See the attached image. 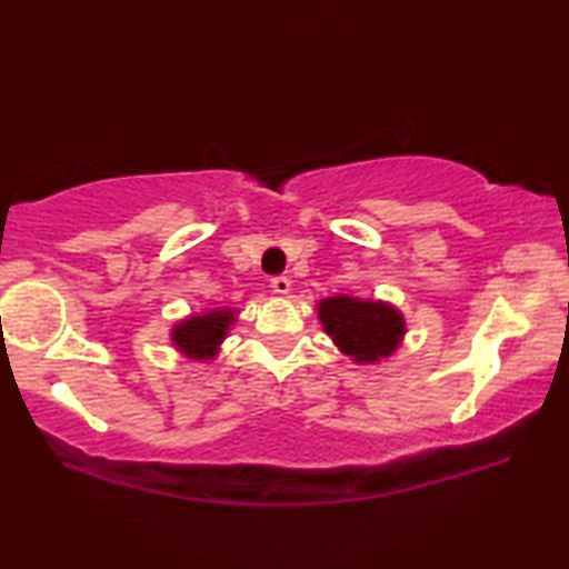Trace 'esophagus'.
Instances as JSON below:
<instances>
[{
  "mask_svg": "<svg viewBox=\"0 0 569 569\" xmlns=\"http://www.w3.org/2000/svg\"><path fill=\"white\" fill-rule=\"evenodd\" d=\"M271 288H273L276 293L286 296L288 291H291V278H288V276H273L271 278Z\"/></svg>",
  "mask_w": 569,
  "mask_h": 569,
  "instance_id": "1",
  "label": "esophagus"
}]
</instances>
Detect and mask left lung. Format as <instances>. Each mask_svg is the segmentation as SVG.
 Wrapping results in <instances>:
<instances>
[{
  "label": "left lung",
  "instance_id": "obj_1",
  "mask_svg": "<svg viewBox=\"0 0 569 569\" xmlns=\"http://www.w3.org/2000/svg\"><path fill=\"white\" fill-rule=\"evenodd\" d=\"M319 319L333 343L356 363L387 359L399 349L407 331L399 308L343 293L319 301Z\"/></svg>",
  "mask_w": 569,
  "mask_h": 569
}]
</instances>
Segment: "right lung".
Wrapping results in <instances>:
<instances>
[{"mask_svg":"<svg viewBox=\"0 0 569 569\" xmlns=\"http://www.w3.org/2000/svg\"><path fill=\"white\" fill-rule=\"evenodd\" d=\"M236 321L233 308H218V311H208L200 316H188L180 323L172 326L170 341L176 349L196 361H210L216 359L220 351V343L228 336V329Z\"/></svg>","mask_w":569,"mask_h":569,"instance_id":"obj_1","label":"right lung"}]
</instances>
